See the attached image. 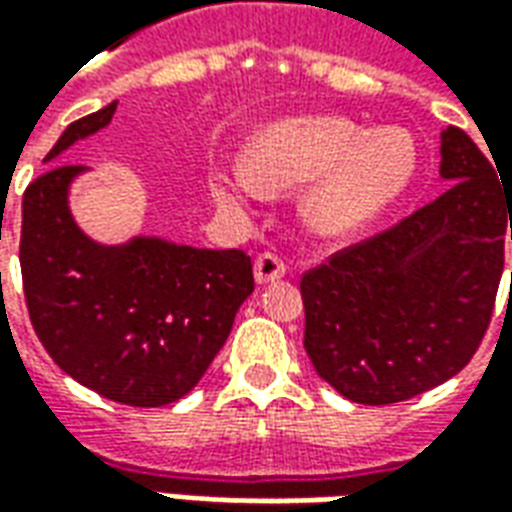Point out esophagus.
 Wrapping results in <instances>:
<instances>
[{"instance_id": "obj_1", "label": "esophagus", "mask_w": 512, "mask_h": 512, "mask_svg": "<svg viewBox=\"0 0 512 512\" xmlns=\"http://www.w3.org/2000/svg\"><path fill=\"white\" fill-rule=\"evenodd\" d=\"M285 271H288V263H285L279 255H274V252H263V255H257L255 260L257 285L277 282V279L285 277Z\"/></svg>"}]
</instances>
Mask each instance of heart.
<instances>
[{
	"label": "heart",
	"instance_id": "1",
	"mask_svg": "<svg viewBox=\"0 0 512 512\" xmlns=\"http://www.w3.org/2000/svg\"><path fill=\"white\" fill-rule=\"evenodd\" d=\"M417 172V147L403 128L367 131L337 115L290 117L263 128L246 147V167L213 169L208 186L224 205L257 189L293 191L312 183L301 216L312 233L343 241L400 200Z\"/></svg>",
	"mask_w": 512,
	"mask_h": 512
}]
</instances>
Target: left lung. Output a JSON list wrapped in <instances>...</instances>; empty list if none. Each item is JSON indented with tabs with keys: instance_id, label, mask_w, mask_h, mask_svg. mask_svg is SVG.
I'll return each mask as SVG.
<instances>
[{
	"instance_id": "obj_1",
	"label": "left lung",
	"mask_w": 512,
	"mask_h": 512,
	"mask_svg": "<svg viewBox=\"0 0 512 512\" xmlns=\"http://www.w3.org/2000/svg\"><path fill=\"white\" fill-rule=\"evenodd\" d=\"M441 178L452 183L441 197L301 277L307 356L354 403L389 406L444 384L488 332L512 197L455 126L441 131Z\"/></svg>"
}]
</instances>
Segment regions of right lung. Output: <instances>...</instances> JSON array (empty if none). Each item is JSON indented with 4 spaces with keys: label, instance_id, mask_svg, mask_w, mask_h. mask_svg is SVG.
Masks as SVG:
<instances>
[{
    "label": "right lung",
    "instance_id": "add662e5",
    "mask_svg": "<svg viewBox=\"0 0 512 512\" xmlns=\"http://www.w3.org/2000/svg\"><path fill=\"white\" fill-rule=\"evenodd\" d=\"M115 104L76 120L46 164L112 123ZM79 164H54L24 191L21 279L29 321L79 384L123 406L156 408L191 392L255 290L244 249H194L134 238L101 246L76 227L68 186Z\"/></svg>",
    "mask_w": 512,
    "mask_h": 512
}]
</instances>
